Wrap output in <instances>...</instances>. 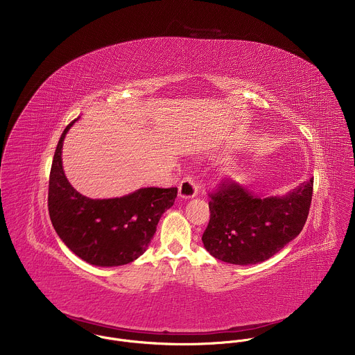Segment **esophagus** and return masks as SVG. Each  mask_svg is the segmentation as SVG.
I'll return each mask as SVG.
<instances>
[{
    "instance_id": "obj_1",
    "label": "esophagus",
    "mask_w": 355,
    "mask_h": 355,
    "mask_svg": "<svg viewBox=\"0 0 355 355\" xmlns=\"http://www.w3.org/2000/svg\"><path fill=\"white\" fill-rule=\"evenodd\" d=\"M197 194H198V184L194 180V178L191 176L184 178L179 184V197L187 200V198L196 197Z\"/></svg>"
}]
</instances>
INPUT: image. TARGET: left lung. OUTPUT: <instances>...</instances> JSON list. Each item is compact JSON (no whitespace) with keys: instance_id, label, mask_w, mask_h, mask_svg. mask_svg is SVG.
Here are the masks:
<instances>
[{"instance_id":"8db88e82","label":"left lung","mask_w":355,"mask_h":355,"mask_svg":"<svg viewBox=\"0 0 355 355\" xmlns=\"http://www.w3.org/2000/svg\"><path fill=\"white\" fill-rule=\"evenodd\" d=\"M313 196V178L283 197L259 198L235 182H221L209 194L210 220L202 235L214 258L235 265L266 261L304 228Z\"/></svg>"}]
</instances>
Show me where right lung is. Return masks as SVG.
<instances>
[{"label":"right lung","mask_w":355,"mask_h":355,"mask_svg":"<svg viewBox=\"0 0 355 355\" xmlns=\"http://www.w3.org/2000/svg\"><path fill=\"white\" fill-rule=\"evenodd\" d=\"M71 121L57 144L51 176L48 207L51 224L65 246L97 266H119L146 252L162 213L178 196V189H139L128 196L92 200L78 193L64 175L61 152Z\"/></svg>","instance_id":"1"}]
</instances>
